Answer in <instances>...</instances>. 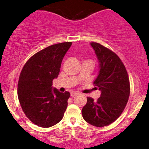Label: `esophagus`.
<instances>
[{"label": "esophagus", "instance_id": "obj_1", "mask_svg": "<svg viewBox=\"0 0 149 149\" xmlns=\"http://www.w3.org/2000/svg\"><path fill=\"white\" fill-rule=\"evenodd\" d=\"M78 94L77 92H71V94H70V96L71 97H75V96H76Z\"/></svg>", "mask_w": 149, "mask_h": 149}]
</instances>
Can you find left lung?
Here are the masks:
<instances>
[{"mask_svg": "<svg viewBox=\"0 0 149 149\" xmlns=\"http://www.w3.org/2000/svg\"><path fill=\"white\" fill-rule=\"evenodd\" d=\"M90 45L100 63L94 84L101 91V97L97 101L87 97L81 112L88 123L104 127L116 120L124 110L130 96V81L124 64L115 52L99 43Z\"/></svg>", "mask_w": 149, "mask_h": 149, "instance_id": "1", "label": "left lung"}]
</instances>
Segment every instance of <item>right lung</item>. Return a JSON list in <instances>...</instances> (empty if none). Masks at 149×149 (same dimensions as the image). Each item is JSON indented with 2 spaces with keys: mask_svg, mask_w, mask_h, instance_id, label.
Segmentation results:
<instances>
[{
  "mask_svg": "<svg viewBox=\"0 0 149 149\" xmlns=\"http://www.w3.org/2000/svg\"><path fill=\"white\" fill-rule=\"evenodd\" d=\"M72 42L58 43L34 54L22 68L18 82V97L29 120L42 127H49L63 118L70 94L53 88L61 63Z\"/></svg>",
  "mask_w": 149,
  "mask_h": 149,
  "instance_id": "1",
  "label": "right lung"
}]
</instances>
